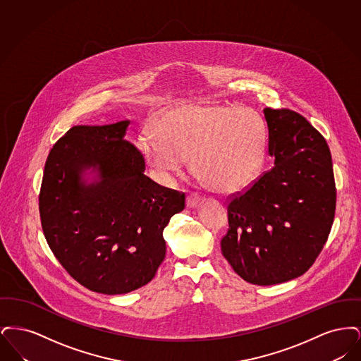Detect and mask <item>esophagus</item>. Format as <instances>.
<instances>
[{"label":"esophagus","mask_w":361,"mask_h":361,"mask_svg":"<svg viewBox=\"0 0 361 361\" xmlns=\"http://www.w3.org/2000/svg\"><path fill=\"white\" fill-rule=\"evenodd\" d=\"M200 203V197L196 195V193H190L187 197V207L188 208H195V207L199 206Z\"/></svg>","instance_id":"esophagus-1"}]
</instances>
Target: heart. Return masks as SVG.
Returning a JSON list of instances; mask_svg holds the SVG:
<instances>
[{"label": "heart", "instance_id": "obj_1", "mask_svg": "<svg viewBox=\"0 0 361 361\" xmlns=\"http://www.w3.org/2000/svg\"><path fill=\"white\" fill-rule=\"evenodd\" d=\"M265 124L242 105L187 104L166 112L157 133L137 137L143 161L162 180H172L190 157L192 171L221 193L252 185L265 155Z\"/></svg>", "mask_w": 361, "mask_h": 361}]
</instances>
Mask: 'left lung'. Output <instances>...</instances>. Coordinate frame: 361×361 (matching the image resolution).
<instances>
[{
    "label": "left lung",
    "mask_w": 361,
    "mask_h": 361,
    "mask_svg": "<svg viewBox=\"0 0 361 361\" xmlns=\"http://www.w3.org/2000/svg\"><path fill=\"white\" fill-rule=\"evenodd\" d=\"M275 166L227 204L221 240L237 275L257 286L309 271L326 243L336 212V183L325 137L291 109H264Z\"/></svg>",
    "instance_id": "8db88e82"
}]
</instances>
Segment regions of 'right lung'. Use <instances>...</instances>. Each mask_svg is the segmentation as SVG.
I'll return each mask as SVG.
<instances>
[{"instance_id": "add662e5", "label": "right lung", "mask_w": 361, "mask_h": 361, "mask_svg": "<svg viewBox=\"0 0 361 361\" xmlns=\"http://www.w3.org/2000/svg\"><path fill=\"white\" fill-rule=\"evenodd\" d=\"M128 124L71 127L47 157L39 195L54 256L81 286L105 295L153 280L166 252L164 228L185 207L184 193L145 174L139 150L124 139Z\"/></svg>"}]
</instances>
